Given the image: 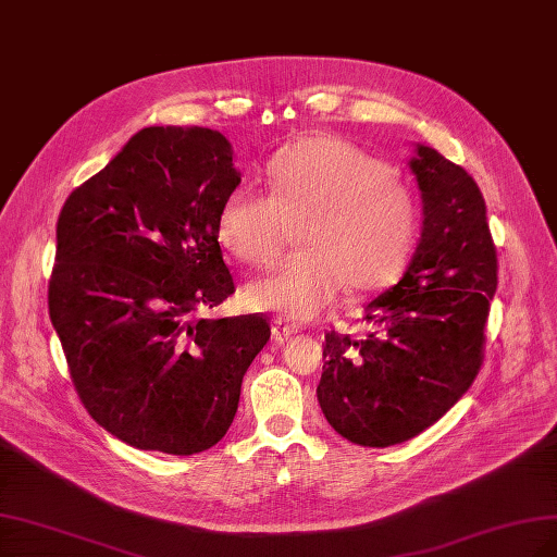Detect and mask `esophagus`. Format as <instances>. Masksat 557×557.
<instances>
[{"mask_svg": "<svg viewBox=\"0 0 557 557\" xmlns=\"http://www.w3.org/2000/svg\"><path fill=\"white\" fill-rule=\"evenodd\" d=\"M271 333H273V339L282 344V342L289 339L292 335H296L298 327L294 323H286L284 319H275L273 325H271Z\"/></svg>", "mask_w": 557, "mask_h": 557, "instance_id": "34e87169", "label": "esophagus"}]
</instances>
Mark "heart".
<instances>
[{
  "instance_id": "b5f03b06",
  "label": "heart",
  "mask_w": 557,
  "mask_h": 557,
  "mask_svg": "<svg viewBox=\"0 0 557 557\" xmlns=\"http://www.w3.org/2000/svg\"><path fill=\"white\" fill-rule=\"evenodd\" d=\"M268 190L236 185L215 234L236 259L273 261L300 220L302 250L252 280L243 300L286 319H314L348 284L379 289L404 265L418 232L416 199L385 162L331 135L307 137L265 164Z\"/></svg>"
}]
</instances>
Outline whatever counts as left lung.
<instances>
[{
	"label": "left lung",
	"instance_id": "1",
	"mask_svg": "<svg viewBox=\"0 0 557 557\" xmlns=\"http://www.w3.org/2000/svg\"><path fill=\"white\" fill-rule=\"evenodd\" d=\"M410 172L422 193V234L401 280L364 307L376 331L325 335L317 387L325 420L364 447L413 438L438 422L482 367L498 259L472 176L418 144Z\"/></svg>",
	"mask_w": 557,
	"mask_h": 557
}]
</instances>
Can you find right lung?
<instances>
[{
  "instance_id": "right-lung-1",
  "label": "right lung",
  "mask_w": 557,
  "mask_h": 557,
  "mask_svg": "<svg viewBox=\"0 0 557 557\" xmlns=\"http://www.w3.org/2000/svg\"><path fill=\"white\" fill-rule=\"evenodd\" d=\"M238 183L218 131L151 126L59 213L50 321L79 401L137 449L188 457L222 441L271 339L261 314L197 317L234 294L215 220Z\"/></svg>"
}]
</instances>
